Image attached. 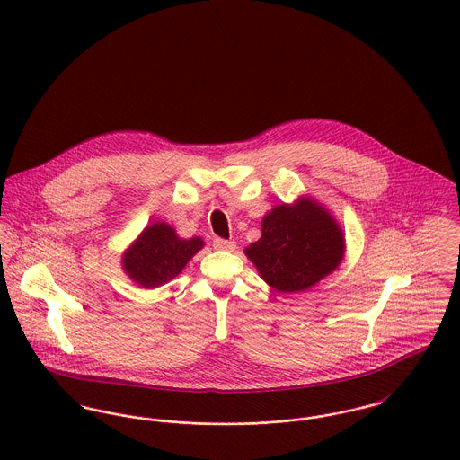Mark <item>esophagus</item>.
I'll return each instance as SVG.
<instances>
[{
	"label": "esophagus",
	"mask_w": 460,
	"mask_h": 460,
	"mask_svg": "<svg viewBox=\"0 0 460 460\" xmlns=\"http://www.w3.org/2000/svg\"><path fill=\"white\" fill-rule=\"evenodd\" d=\"M213 249H217V251H226V252H233V251L236 249V242H234V240L215 238V240H213Z\"/></svg>",
	"instance_id": "34e87169"
}]
</instances>
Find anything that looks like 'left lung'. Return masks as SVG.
Masks as SVG:
<instances>
[{"label": "left lung", "instance_id": "1", "mask_svg": "<svg viewBox=\"0 0 460 460\" xmlns=\"http://www.w3.org/2000/svg\"><path fill=\"white\" fill-rule=\"evenodd\" d=\"M261 226V238L245 254L277 291L308 289L344 257L341 227L326 209L308 199L273 208Z\"/></svg>", "mask_w": 460, "mask_h": 460}]
</instances>
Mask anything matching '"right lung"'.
Returning <instances> with one entry per match:
<instances>
[{
	"instance_id": "obj_1",
	"label": "right lung",
	"mask_w": 460,
	"mask_h": 460,
	"mask_svg": "<svg viewBox=\"0 0 460 460\" xmlns=\"http://www.w3.org/2000/svg\"><path fill=\"white\" fill-rule=\"evenodd\" d=\"M203 240H181L169 224H154L143 231L123 257V268L143 288H158L174 279L190 257L201 251Z\"/></svg>"
}]
</instances>
